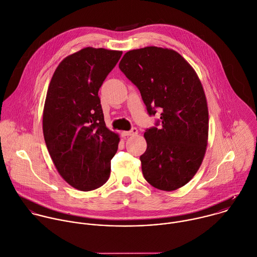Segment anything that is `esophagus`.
Returning <instances> with one entry per match:
<instances>
[{
  "label": "esophagus",
  "mask_w": 257,
  "mask_h": 257,
  "mask_svg": "<svg viewBox=\"0 0 257 257\" xmlns=\"http://www.w3.org/2000/svg\"><path fill=\"white\" fill-rule=\"evenodd\" d=\"M121 135H122V137H131V136H136V135H138V128L134 127V128H132L131 131H128V132H122V133H121Z\"/></svg>",
  "instance_id": "1"
}]
</instances>
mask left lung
I'll return each instance as SVG.
<instances>
[{
  "mask_svg": "<svg viewBox=\"0 0 257 257\" xmlns=\"http://www.w3.org/2000/svg\"><path fill=\"white\" fill-rule=\"evenodd\" d=\"M118 67L139 88L149 114L162 111L161 126L144 135L145 179L163 191L183 187L199 170L208 144V106L197 73L178 52L156 46L126 52Z\"/></svg>",
  "mask_w": 257,
  "mask_h": 257,
  "instance_id": "obj_1",
  "label": "left lung"
}]
</instances>
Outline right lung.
<instances>
[{
  "label": "right lung",
  "instance_id": "1",
  "mask_svg": "<svg viewBox=\"0 0 257 257\" xmlns=\"http://www.w3.org/2000/svg\"><path fill=\"white\" fill-rule=\"evenodd\" d=\"M121 54L83 48L60 62L47 90L46 147L60 176L80 191L95 190L110 176L119 138L105 125L98 90Z\"/></svg>",
  "mask_w": 257,
  "mask_h": 257
}]
</instances>
